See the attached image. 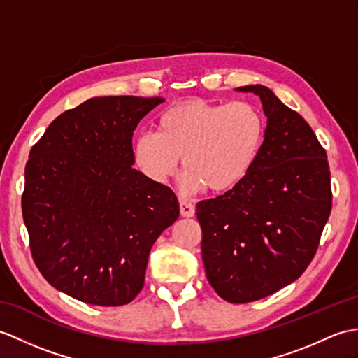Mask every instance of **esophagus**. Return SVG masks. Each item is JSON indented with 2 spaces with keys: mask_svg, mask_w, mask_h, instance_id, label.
<instances>
[{
  "mask_svg": "<svg viewBox=\"0 0 358 358\" xmlns=\"http://www.w3.org/2000/svg\"><path fill=\"white\" fill-rule=\"evenodd\" d=\"M180 213L185 218H192L195 215V206L192 203L185 201V199H180Z\"/></svg>",
  "mask_w": 358,
  "mask_h": 358,
  "instance_id": "1",
  "label": "esophagus"
}]
</instances>
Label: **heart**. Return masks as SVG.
<instances>
[{
    "mask_svg": "<svg viewBox=\"0 0 358 358\" xmlns=\"http://www.w3.org/2000/svg\"><path fill=\"white\" fill-rule=\"evenodd\" d=\"M264 134L265 119L253 103L190 99L164 110L157 120V132H140L132 155L141 172L155 182L168 181L181 159L182 189L196 192L206 187L221 194L252 169Z\"/></svg>",
    "mask_w": 358,
    "mask_h": 358,
    "instance_id": "heart-1",
    "label": "heart"
}]
</instances>
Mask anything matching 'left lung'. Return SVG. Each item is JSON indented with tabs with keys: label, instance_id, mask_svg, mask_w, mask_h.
<instances>
[{
	"label": "left lung",
	"instance_id": "1",
	"mask_svg": "<svg viewBox=\"0 0 358 358\" xmlns=\"http://www.w3.org/2000/svg\"><path fill=\"white\" fill-rule=\"evenodd\" d=\"M236 91L261 99V151L234 189L196 204V218L209 284L224 301L247 303L301 278L317 252L332 194L327 152L302 115L264 85Z\"/></svg>",
	"mask_w": 358,
	"mask_h": 358
}]
</instances>
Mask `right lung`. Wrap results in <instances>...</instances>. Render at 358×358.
<instances>
[{"label": "right lung", "instance_id": "right-lung-1", "mask_svg": "<svg viewBox=\"0 0 358 358\" xmlns=\"http://www.w3.org/2000/svg\"><path fill=\"white\" fill-rule=\"evenodd\" d=\"M163 97H93L62 113L31 148L22 217L50 285L99 306L129 303L149 252L180 215L172 190L132 168V134Z\"/></svg>", "mask_w": 358, "mask_h": 358}]
</instances>
